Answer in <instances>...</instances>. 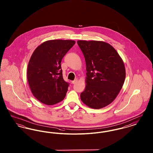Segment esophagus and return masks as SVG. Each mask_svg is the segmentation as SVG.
Masks as SVG:
<instances>
[{"label": "esophagus", "instance_id": "34e87169", "mask_svg": "<svg viewBox=\"0 0 153 153\" xmlns=\"http://www.w3.org/2000/svg\"><path fill=\"white\" fill-rule=\"evenodd\" d=\"M77 81H78V80H77V79H75V80H73V81H72V84H76Z\"/></svg>", "mask_w": 153, "mask_h": 153}]
</instances>
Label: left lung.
I'll list each match as a JSON object with an SVG mask.
<instances>
[{"label":"left lung","mask_w":153,"mask_h":153,"mask_svg":"<svg viewBox=\"0 0 153 153\" xmlns=\"http://www.w3.org/2000/svg\"><path fill=\"white\" fill-rule=\"evenodd\" d=\"M86 63V86L80 98L88 107L100 109L113 102L126 77L123 61L117 51L103 41H77Z\"/></svg>","instance_id":"8db88e82"}]
</instances>
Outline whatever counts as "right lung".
I'll return each mask as SVG.
<instances>
[{
  "label": "right lung",
  "mask_w": 153,
  "mask_h": 153,
  "mask_svg": "<svg viewBox=\"0 0 153 153\" xmlns=\"http://www.w3.org/2000/svg\"><path fill=\"white\" fill-rule=\"evenodd\" d=\"M75 43L72 40H49L33 53L27 76L31 91L39 102L51 105L65 98L69 84L63 79L61 62Z\"/></svg>",
  "instance_id": "right-lung-1"
}]
</instances>
